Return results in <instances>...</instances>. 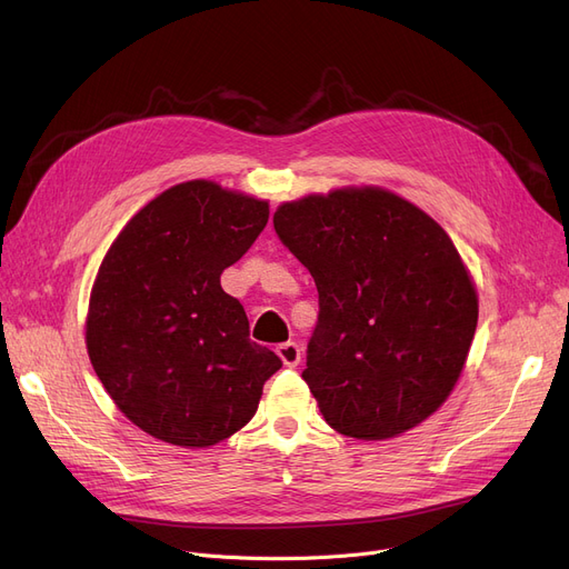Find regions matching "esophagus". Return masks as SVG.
Masks as SVG:
<instances>
[{
	"label": "esophagus",
	"mask_w": 569,
	"mask_h": 569,
	"mask_svg": "<svg viewBox=\"0 0 569 569\" xmlns=\"http://www.w3.org/2000/svg\"><path fill=\"white\" fill-rule=\"evenodd\" d=\"M277 355L281 357V362L286 367H297V365H300V360H302V350H300V346H297L295 341L279 343L277 346Z\"/></svg>",
	"instance_id": "obj_1"
}]
</instances>
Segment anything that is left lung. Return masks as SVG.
<instances>
[{
  "mask_svg": "<svg viewBox=\"0 0 569 569\" xmlns=\"http://www.w3.org/2000/svg\"><path fill=\"white\" fill-rule=\"evenodd\" d=\"M274 230L318 288L302 378L325 422L357 440L422 425L452 395L480 311L450 234L380 187L283 202Z\"/></svg>",
  "mask_w": 569,
  "mask_h": 569,
  "instance_id": "1",
  "label": "left lung"
}]
</instances>
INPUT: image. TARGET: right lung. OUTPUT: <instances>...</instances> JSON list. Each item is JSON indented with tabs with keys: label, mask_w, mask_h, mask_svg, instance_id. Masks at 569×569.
Instances as JSON below:
<instances>
[{
	"label": "right lung",
	"mask_w": 569,
	"mask_h": 569,
	"mask_svg": "<svg viewBox=\"0 0 569 569\" xmlns=\"http://www.w3.org/2000/svg\"><path fill=\"white\" fill-rule=\"evenodd\" d=\"M267 219V200L191 179L149 200L110 244L84 343L106 392L144 433L198 450L256 415L281 360L249 339L221 274Z\"/></svg>",
	"instance_id": "right-lung-1"
}]
</instances>
